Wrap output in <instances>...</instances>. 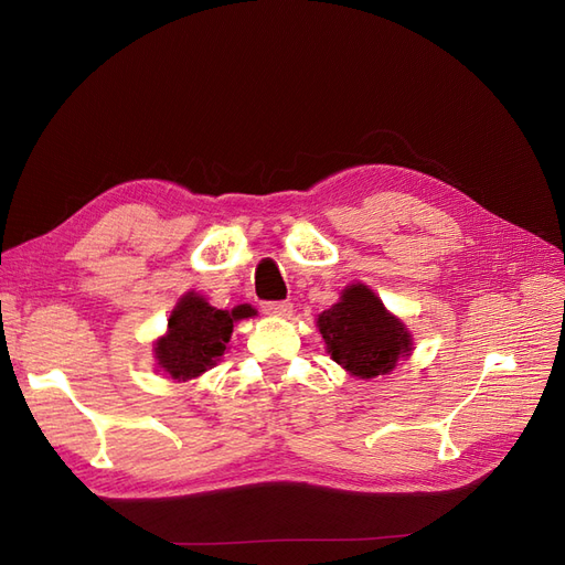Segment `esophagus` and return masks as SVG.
I'll use <instances>...</instances> for the list:
<instances>
[{"label":"esophagus","instance_id":"34e87169","mask_svg":"<svg viewBox=\"0 0 565 565\" xmlns=\"http://www.w3.org/2000/svg\"><path fill=\"white\" fill-rule=\"evenodd\" d=\"M262 309H264V313H268V316L289 318V316H292V301H264Z\"/></svg>","mask_w":565,"mask_h":565}]
</instances>
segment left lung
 Instances as JSON below:
<instances>
[{"label": "left lung", "instance_id": "1", "mask_svg": "<svg viewBox=\"0 0 565 565\" xmlns=\"http://www.w3.org/2000/svg\"><path fill=\"white\" fill-rule=\"evenodd\" d=\"M334 363L361 380L386 374L409 351V334L365 285H351L341 301L318 316Z\"/></svg>", "mask_w": 565, "mask_h": 565}]
</instances>
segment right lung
I'll use <instances>...</instances> for the list:
<instances>
[{
    "instance_id": "add662e5",
    "label": "right lung",
    "mask_w": 565,
    "mask_h": 565,
    "mask_svg": "<svg viewBox=\"0 0 565 565\" xmlns=\"http://www.w3.org/2000/svg\"><path fill=\"white\" fill-rule=\"evenodd\" d=\"M256 311L243 303L233 311L214 309L198 295H185L169 318V332L156 347L158 361L174 380L198 377L212 367L226 351L233 320L249 318Z\"/></svg>"
}]
</instances>
